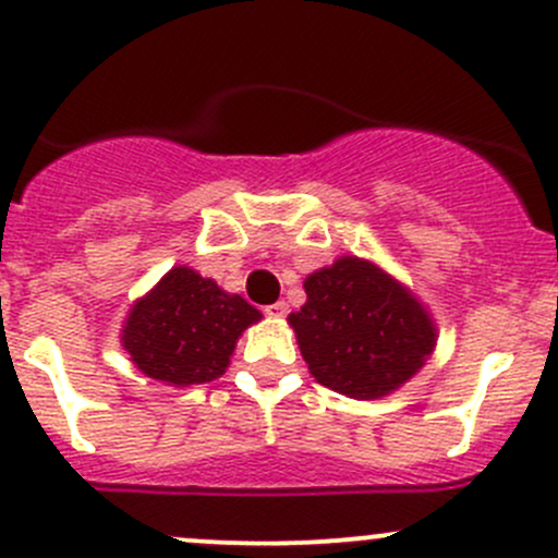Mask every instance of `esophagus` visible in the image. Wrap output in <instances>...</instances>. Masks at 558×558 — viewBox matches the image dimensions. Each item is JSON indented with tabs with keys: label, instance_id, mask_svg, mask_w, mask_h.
Here are the masks:
<instances>
[{
	"label": "esophagus",
	"instance_id": "esophagus-1",
	"mask_svg": "<svg viewBox=\"0 0 558 558\" xmlns=\"http://www.w3.org/2000/svg\"><path fill=\"white\" fill-rule=\"evenodd\" d=\"M267 315H272V318H286V315H289V302H275V305L267 307Z\"/></svg>",
	"mask_w": 558,
	"mask_h": 558
}]
</instances>
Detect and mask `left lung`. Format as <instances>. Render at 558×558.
<instances>
[{"label": "left lung", "instance_id": "8db88e82", "mask_svg": "<svg viewBox=\"0 0 558 558\" xmlns=\"http://www.w3.org/2000/svg\"><path fill=\"white\" fill-rule=\"evenodd\" d=\"M289 315L311 375L331 391L378 399L424 367L435 326L408 289L362 258L342 256L305 280Z\"/></svg>", "mask_w": 558, "mask_h": 558}]
</instances>
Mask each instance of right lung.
<instances>
[{"mask_svg": "<svg viewBox=\"0 0 558 558\" xmlns=\"http://www.w3.org/2000/svg\"><path fill=\"white\" fill-rule=\"evenodd\" d=\"M262 318L240 294H227L189 267H174L137 302L123 326V348L148 378L174 386L216 380L243 329Z\"/></svg>", "mask_w": 558, "mask_h": 558, "instance_id": "1", "label": "right lung"}]
</instances>
